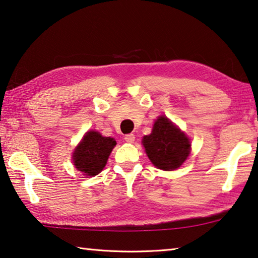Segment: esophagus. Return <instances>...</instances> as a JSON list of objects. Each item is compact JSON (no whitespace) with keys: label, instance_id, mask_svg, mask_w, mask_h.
I'll return each instance as SVG.
<instances>
[{"label":"esophagus","instance_id":"1","mask_svg":"<svg viewBox=\"0 0 258 258\" xmlns=\"http://www.w3.org/2000/svg\"><path fill=\"white\" fill-rule=\"evenodd\" d=\"M124 141H125L126 143H134V142H135V135H134V134L125 135V136H124Z\"/></svg>","mask_w":258,"mask_h":258}]
</instances>
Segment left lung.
I'll use <instances>...</instances> for the list:
<instances>
[{
	"mask_svg": "<svg viewBox=\"0 0 258 258\" xmlns=\"http://www.w3.org/2000/svg\"><path fill=\"white\" fill-rule=\"evenodd\" d=\"M143 145L152 163L164 171L180 168L190 153L186 135L163 115L155 121L152 134L144 136Z\"/></svg>",
	"mask_w": 258,
	"mask_h": 258,
	"instance_id": "left-lung-1",
	"label": "left lung"
}]
</instances>
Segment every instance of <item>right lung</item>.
Instances as JSON below:
<instances>
[{
    "label": "right lung",
    "instance_id": "add662e5",
    "mask_svg": "<svg viewBox=\"0 0 258 258\" xmlns=\"http://www.w3.org/2000/svg\"><path fill=\"white\" fill-rule=\"evenodd\" d=\"M115 145L116 142L111 137H103L97 132L87 133L74 153L77 170L90 177L98 174Z\"/></svg>",
    "mask_w": 258,
    "mask_h": 258
}]
</instances>
